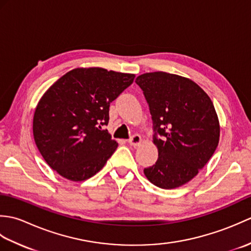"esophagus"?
Here are the masks:
<instances>
[{
	"label": "esophagus",
	"mask_w": 251,
	"mask_h": 251,
	"mask_svg": "<svg viewBox=\"0 0 251 251\" xmlns=\"http://www.w3.org/2000/svg\"><path fill=\"white\" fill-rule=\"evenodd\" d=\"M141 141H142V139H141V137L139 135H134L128 140V143L132 147H138V146H140Z\"/></svg>",
	"instance_id": "34e87169"
}]
</instances>
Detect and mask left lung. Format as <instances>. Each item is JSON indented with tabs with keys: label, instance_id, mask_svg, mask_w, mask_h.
<instances>
[{
	"label": "left lung",
	"instance_id": "8db88e82",
	"mask_svg": "<svg viewBox=\"0 0 251 251\" xmlns=\"http://www.w3.org/2000/svg\"><path fill=\"white\" fill-rule=\"evenodd\" d=\"M136 83L150 108L155 130L153 143L158 151L156 163L143 173L158 188H179L200 173L219 143L220 124L214 103L195 82L177 74L145 73Z\"/></svg>",
	"mask_w": 251,
	"mask_h": 251
}]
</instances>
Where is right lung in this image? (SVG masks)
Wrapping results in <instances>:
<instances>
[{"instance_id": "add662e5", "label": "right lung", "mask_w": 251, "mask_h": 251, "mask_svg": "<svg viewBox=\"0 0 251 251\" xmlns=\"http://www.w3.org/2000/svg\"><path fill=\"white\" fill-rule=\"evenodd\" d=\"M135 74L76 68L42 96L33 116V137L49 166L71 181L89 179L117 148L108 130L112 101L134 82Z\"/></svg>"}]
</instances>
